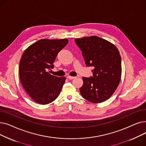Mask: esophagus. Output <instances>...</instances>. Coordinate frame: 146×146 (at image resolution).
Returning a JSON list of instances; mask_svg holds the SVG:
<instances>
[{"instance_id": "1", "label": "esophagus", "mask_w": 146, "mask_h": 146, "mask_svg": "<svg viewBox=\"0 0 146 146\" xmlns=\"http://www.w3.org/2000/svg\"><path fill=\"white\" fill-rule=\"evenodd\" d=\"M75 77H74V76H67V78L70 79V80H72V79H73Z\"/></svg>"}]
</instances>
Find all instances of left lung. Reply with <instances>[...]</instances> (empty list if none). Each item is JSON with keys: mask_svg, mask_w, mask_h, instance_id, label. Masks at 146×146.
<instances>
[{"mask_svg": "<svg viewBox=\"0 0 146 146\" xmlns=\"http://www.w3.org/2000/svg\"><path fill=\"white\" fill-rule=\"evenodd\" d=\"M87 67H94L93 76L83 77L79 89L83 98L92 103H101L114 93L121 77V58L115 45L97 36L76 38Z\"/></svg>", "mask_w": 146, "mask_h": 146, "instance_id": "1", "label": "left lung"}]
</instances>
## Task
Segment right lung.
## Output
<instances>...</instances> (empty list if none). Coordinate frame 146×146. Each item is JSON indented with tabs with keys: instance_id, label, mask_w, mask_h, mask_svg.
I'll return each mask as SVG.
<instances>
[{
	"instance_id": "obj_1",
	"label": "right lung",
	"mask_w": 146,
	"mask_h": 146,
	"mask_svg": "<svg viewBox=\"0 0 146 146\" xmlns=\"http://www.w3.org/2000/svg\"><path fill=\"white\" fill-rule=\"evenodd\" d=\"M68 40L42 39L31 45L23 53L19 63V78L23 88L35 102L48 104L58 97L65 77H57L48 70Z\"/></svg>"
}]
</instances>
